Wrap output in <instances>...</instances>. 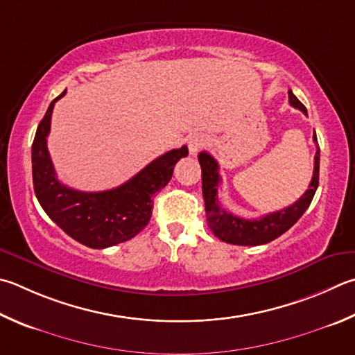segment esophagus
Returning <instances> with one entry per match:
<instances>
[{
	"label": "esophagus",
	"mask_w": 355,
	"mask_h": 355,
	"mask_svg": "<svg viewBox=\"0 0 355 355\" xmlns=\"http://www.w3.org/2000/svg\"><path fill=\"white\" fill-rule=\"evenodd\" d=\"M186 143H188V149L191 155H196L200 149H203L205 147L206 139L202 137V135H192V137L186 139Z\"/></svg>",
	"instance_id": "obj_1"
}]
</instances>
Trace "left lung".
Returning <instances> with one entry per match:
<instances>
[{
    "mask_svg": "<svg viewBox=\"0 0 355 355\" xmlns=\"http://www.w3.org/2000/svg\"><path fill=\"white\" fill-rule=\"evenodd\" d=\"M288 102L290 105L307 114L306 107L302 105L298 98L292 93V89H288ZM313 141L315 144H317V135H315V132ZM198 161L200 167H202V189L208 227L211 228L212 234L218 237L222 242H228L233 245L254 247V245L272 242L276 237L284 234L286 231L292 228L293 225L300 220V217L304 214L315 196V191L318 188L320 147L317 146L312 182L309 184V189L304 194L296 200L293 205H290L281 211L272 212V214H267L261 218H242L239 216L231 214L227 209H223L220 203H218L217 188L222 178L220 173H218L217 161L212 158L208 152H200Z\"/></svg>",
    "mask_w": 355,
    "mask_h": 355,
    "instance_id": "obj_1",
    "label": "left lung"
}]
</instances>
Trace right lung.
Instances as JSON below:
<instances>
[{
	"instance_id": "right-lung-1",
	"label": "right lung",
	"mask_w": 355,
	"mask_h": 355,
	"mask_svg": "<svg viewBox=\"0 0 355 355\" xmlns=\"http://www.w3.org/2000/svg\"><path fill=\"white\" fill-rule=\"evenodd\" d=\"M65 93L67 89L51 102L32 143V180L38 203L57 227L85 247L101 250L130 241L147 227L153 196L169 183L173 166L188 155V147L166 152L114 189L82 192L68 188L57 178L46 146L54 104Z\"/></svg>"
}]
</instances>
